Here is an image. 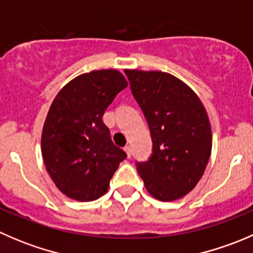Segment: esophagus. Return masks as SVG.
<instances>
[{
    "label": "esophagus",
    "mask_w": 253,
    "mask_h": 253,
    "mask_svg": "<svg viewBox=\"0 0 253 253\" xmlns=\"http://www.w3.org/2000/svg\"><path fill=\"white\" fill-rule=\"evenodd\" d=\"M125 152H126L127 157H128V158H131V155H132V152H131V147H129V145H126V147H125Z\"/></svg>",
    "instance_id": "34e87169"
}]
</instances>
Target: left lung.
<instances>
[{"mask_svg":"<svg viewBox=\"0 0 253 253\" xmlns=\"http://www.w3.org/2000/svg\"><path fill=\"white\" fill-rule=\"evenodd\" d=\"M125 73L153 141L152 157L137 163V171L153 197L178 200L196 187L211 157V129L205 106L187 84L169 73Z\"/></svg>","mask_w":253,"mask_h":253,"instance_id":"left-lung-1","label":"left lung"}]
</instances>
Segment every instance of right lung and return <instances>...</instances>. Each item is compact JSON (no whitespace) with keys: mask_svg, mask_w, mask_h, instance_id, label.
<instances>
[{"mask_svg":"<svg viewBox=\"0 0 253 253\" xmlns=\"http://www.w3.org/2000/svg\"><path fill=\"white\" fill-rule=\"evenodd\" d=\"M127 84L116 70L91 71L68 82L53 99L42 127V154L53 183L67 197L98 200L126 159L103 115Z\"/></svg>","mask_w":253,"mask_h":253,"instance_id":"1","label":"right lung"}]
</instances>
